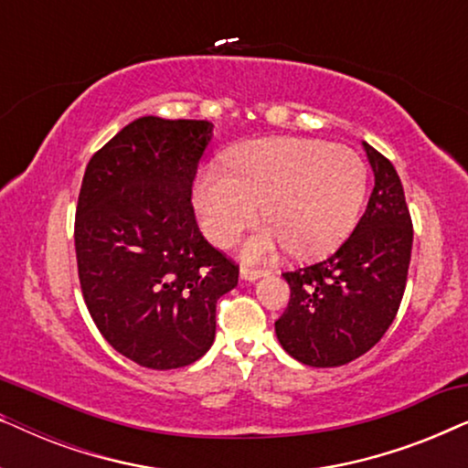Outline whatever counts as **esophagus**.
Segmentation results:
<instances>
[{"label":"esophagus","mask_w":468,"mask_h":468,"mask_svg":"<svg viewBox=\"0 0 468 468\" xmlns=\"http://www.w3.org/2000/svg\"><path fill=\"white\" fill-rule=\"evenodd\" d=\"M266 274V271H255V268H240V279L242 281H258Z\"/></svg>","instance_id":"obj_1"}]
</instances>
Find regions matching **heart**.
<instances>
[{"label":"heart","mask_w":468,"mask_h":468,"mask_svg":"<svg viewBox=\"0 0 468 468\" xmlns=\"http://www.w3.org/2000/svg\"><path fill=\"white\" fill-rule=\"evenodd\" d=\"M367 164L345 144L264 138L240 144L228 168L207 165L194 187L202 232L226 247L258 215L268 223L245 242L247 260L292 247L303 258L330 253L347 239L367 196Z\"/></svg>","instance_id":"heart-1"}]
</instances>
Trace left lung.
<instances>
[{
    "mask_svg": "<svg viewBox=\"0 0 468 468\" xmlns=\"http://www.w3.org/2000/svg\"><path fill=\"white\" fill-rule=\"evenodd\" d=\"M375 187L341 249L319 264L285 272L290 303L274 322L287 354L306 367H341L375 347L405 293L413 226L389 159L362 143Z\"/></svg>",
    "mask_w": 468,
    "mask_h": 468,
    "instance_id": "left-lung-1",
    "label": "left lung"
}]
</instances>
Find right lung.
<instances>
[{
    "instance_id": "right-lung-1",
    "label": "right lung",
    "mask_w": 468,
    "mask_h": 468,
    "mask_svg": "<svg viewBox=\"0 0 468 468\" xmlns=\"http://www.w3.org/2000/svg\"><path fill=\"white\" fill-rule=\"evenodd\" d=\"M208 121L140 117L87 164L74 245L87 309L121 356L153 370L200 360L239 268L197 229L191 185Z\"/></svg>"
}]
</instances>
